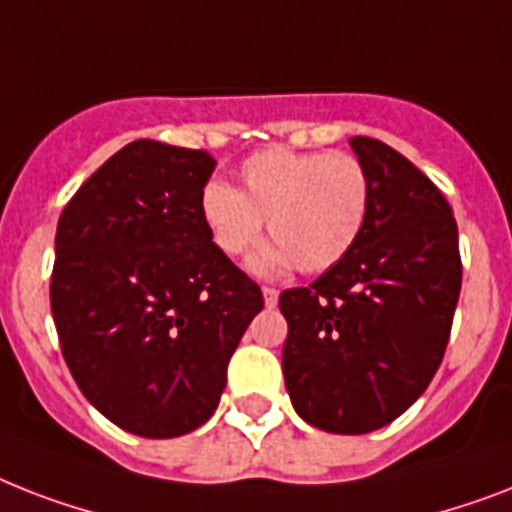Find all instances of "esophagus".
Listing matches in <instances>:
<instances>
[{
	"instance_id": "1",
	"label": "esophagus",
	"mask_w": 512,
	"mask_h": 512,
	"mask_svg": "<svg viewBox=\"0 0 512 512\" xmlns=\"http://www.w3.org/2000/svg\"><path fill=\"white\" fill-rule=\"evenodd\" d=\"M263 300H265V305H268V308H273V305L279 303V292H276L273 287H263Z\"/></svg>"
}]
</instances>
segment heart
<instances>
[{
  "mask_svg": "<svg viewBox=\"0 0 512 512\" xmlns=\"http://www.w3.org/2000/svg\"><path fill=\"white\" fill-rule=\"evenodd\" d=\"M369 199V172L353 154L268 148L241 164V191L209 180L199 212L215 247L228 257L255 247L268 220L276 241L252 257V271L273 276L295 265L300 273H324L358 241Z\"/></svg>",
  "mask_w": 512,
  "mask_h": 512,
  "instance_id": "b5f03b06",
  "label": "heart"
}]
</instances>
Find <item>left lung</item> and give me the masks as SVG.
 <instances>
[{
    "mask_svg": "<svg viewBox=\"0 0 512 512\" xmlns=\"http://www.w3.org/2000/svg\"><path fill=\"white\" fill-rule=\"evenodd\" d=\"M372 183L364 231L311 287L281 292V369L313 428L358 436L404 414L441 366L462 287L452 207L406 156L350 138Z\"/></svg>",
    "mask_w": 512,
    "mask_h": 512,
    "instance_id": "obj_1",
    "label": "left lung"
}]
</instances>
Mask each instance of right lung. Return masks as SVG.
<instances>
[{"label":"right lung","mask_w":512,"mask_h":512,"mask_svg":"<svg viewBox=\"0 0 512 512\" xmlns=\"http://www.w3.org/2000/svg\"><path fill=\"white\" fill-rule=\"evenodd\" d=\"M207 151L135 140L68 201L50 305L84 398L143 438L191 433L215 414L233 350L263 292L215 247L199 196Z\"/></svg>","instance_id":"right-lung-1"}]
</instances>
